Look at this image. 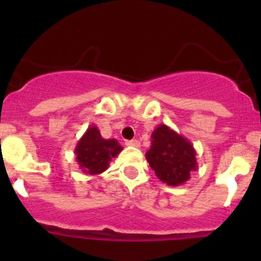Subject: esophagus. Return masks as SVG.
Returning <instances> with one entry per match:
<instances>
[{"label": "esophagus", "instance_id": "esophagus-1", "mask_svg": "<svg viewBox=\"0 0 261 261\" xmlns=\"http://www.w3.org/2000/svg\"><path fill=\"white\" fill-rule=\"evenodd\" d=\"M126 145L134 146V147H140V141H139V140H128V141H126Z\"/></svg>", "mask_w": 261, "mask_h": 261}]
</instances>
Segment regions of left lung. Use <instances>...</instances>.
I'll list each match as a JSON object with an SVG mask.
<instances>
[{
	"label": "left lung",
	"mask_w": 261,
	"mask_h": 261,
	"mask_svg": "<svg viewBox=\"0 0 261 261\" xmlns=\"http://www.w3.org/2000/svg\"><path fill=\"white\" fill-rule=\"evenodd\" d=\"M150 168L168 186H181L197 169L196 150L188 139L160 123L151 134V146L146 151Z\"/></svg>",
	"instance_id": "8db88e82"
}]
</instances>
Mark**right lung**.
Instances as JSON below:
<instances>
[{
    "instance_id": "1",
    "label": "right lung",
    "mask_w": 261,
    "mask_h": 261,
    "mask_svg": "<svg viewBox=\"0 0 261 261\" xmlns=\"http://www.w3.org/2000/svg\"><path fill=\"white\" fill-rule=\"evenodd\" d=\"M122 151L116 139H103L98 127L89 126L74 149L75 159L84 173L97 175L109 169L110 162Z\"/></svg>"
}]
</instances>
